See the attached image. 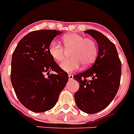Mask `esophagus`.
<instances>
[{"label": "esophagus", "instance_id": "1", "mask_svg": "<svg viewBox=\"0 0 134 134\" xmlns=\"http://www.w3.org/2000/svg\"><path fill=\"white\" fill-rule=\"evenodd\" d=\"M68 77H69L70 81H72V80L73 79V75H70V74H69V75H68Z\"/></svg>", "mask_w": 134, "mask_h": 134}]
</instances>
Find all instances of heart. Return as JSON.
<instances>
[{
	"label": "heart",
	"mask_w": 134,
	"mask_h": 134,
	"mask_svg": "<svg viewBox=\"0 0 134 134\" xmlns=\"http://www.w3.org/2000/svg\"><path fill=\"white\" fill-rule=\"evenodd\" d=\"M64 50L56 41H51L49 46V53L57 62H62L66 58V52L70 51V59L63 62L61 68L67 72L79 69L81 64L84 68L91 65L98 55V48L93 40L85 38L76 33L66 34L62 38Z\"/></svg>",
	"instance_id": "1"
}]
</instances>
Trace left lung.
Returning <instances> with one entry per match:
<instances>
[{
  "label": "left lung",
  "mask_w": 134,
  "mask_h": 134,
  "mask_svg": "<svg viewBox=\"0 0 134 134\" xmlns=\"http://www.w3.org/2000/svg\"><path fill=\"white\" fill-rule=\"evenodd\" d=\"M84 32L96 41L98 53L89 69L73 76L79 84L75 100L81 110L94 114L106 108L116 96L120 85L121 63L116 47L106 36L94 30ZM88 77L92 79L87 80Z\"/></svg>",
  "instance_id": "8db88e82"
}]
</instances>
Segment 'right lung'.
Segmentation results:
<instances>
[{
	"mask_svg": "<svg viewBox=\"0 0 134 134\" xmlns=\"http://www.w3.org/2000/svg\"><path fill=\"white\" fill-rule=\"evenodd\" d=\"M61 33L56 30L31 32L19 41L12 55L13 87L19 102L34 113L53 108L68 81V74L49 53L51 42ZM51 71L56 73L50 74Z\"/></svg>",
	"mask_w": 134,
	"mask_h": 134,
	"instance_id": "obj_1",
	"label": "right lung"
}]
</instances>
